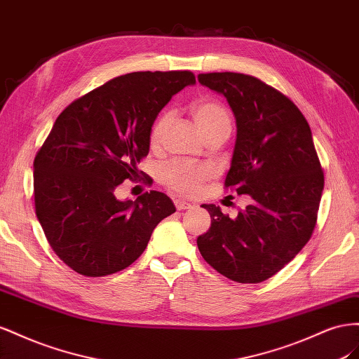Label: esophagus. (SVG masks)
<instances>
[{
	"label": "esophagus",
	"mask_w": 359,
	"mask_h": 359,
	"mask_svg": "<svg viewBox=\"0 0 359 359\" xmlns=\"http://www.w3.org/2000/svg\"><path fill=\"white\" fill-rule=\"evenodd\" d=\"M174 203H176V208H177V210H188V209H192V208H194L191 203H188V201H183V200H176Z\"/></svg>",
	"instance_id": "obj_1"
}]
</instances>
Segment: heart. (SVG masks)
Segmentation results:
<instances>
[{"mask_svg":"<svg viewBox=\"0 0 359 359\" xmlns=\"http://www.w3.org/2000/svg\"><path fill=\"white\" fill-rule=\"evenodd\" d=\"M191 114L203 137L209 140H227L233 121L229 109L217 100H198L191 105ZM170 121V114H162L151 128L150 142L151 146H159L163 132ZM210 176L206 167L191 162H170L161 170V179L168 188L182 196H192Z\"/></svg>","mask_w":359,"mask_h":359,"instance_id":"heart-1","label":"heart"}]
</instances>
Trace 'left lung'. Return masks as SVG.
I'll use <instances>...</instances> for the list:
<instances>
[{"mask_svg":"<svg viewBox=\"0 0 359 359\" xmlns=\"http://www.w3.org/2000/svg\"><path fill=\"white\" fill-rule=\"evenodd\" d=\"M198 83L227 99L236 118L225 187L251 201L236 218L203 204L212 222L198 250L227 278L262 283L293 260L314 230L323 171L311 129L289 97L257 78L215 72L200 74Z\"/></svg>","mask_w":359,"mask_h":359,"instance_id":"obj_1","label":"left lung"}]
</instances>
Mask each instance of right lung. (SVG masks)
<instances>
[{
	"mask_svg": "<svg viewBox=\"0 0 359 359\" xmlns=\"http://www.w3.org/2000/svg\"><path fill=\"white\" fill-rule=\"evenodd\" d=\"M194 84L188 70L132 72L57 117L34 159V203L50 248L75 272L105 276L128 268L156 225L176 212L162 192L121 201L114 191L138 176L161 109Z\"/></svg>",
	"mask_w": 359,
	"mask_h": 359,
	"instance_id": "right-lung-1",
	"label": "right lung"
}]
</instances>
